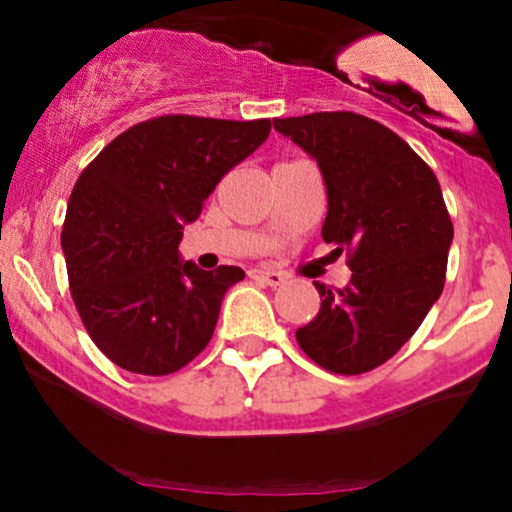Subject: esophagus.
<instances>
[{"label": "esophagus", "mask_w": 512, "mask_h": 512, "mask_svg": "<svg viewBox=\"0 0 512 512\" xmlns=\"http://www.w3.org/2000/svg\"><path fill=\"white\" fill-rule=\"evenodd\" d=\"M250 276L255 281H262L267 286H281L286 281V276L281 272H274V269H252Z\"/></svg>", "instance_id": "1"}]
</instances>
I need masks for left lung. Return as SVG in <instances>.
<instances>
[{
    "mask_svg": "<svg viewBox=\"0 0 512 512\" xmlns=\"http://www.w3.org/2000/svg\"><path fill=\"white\" fill-rule=\"evenodd\" d=\"M315 158L327 190L322 238L349 255L342 291L313 281L320 313L296 339L317 366L358 375L395 356L445 284L452 221L433 170L392 129L356 113L274 120Z\"/></svg>",
    "mask_w": 512,
    "mask_h": 512,
    "instance_id": "obj_1",
    "label": "left lung"
}]
</instances>
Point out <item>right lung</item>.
Listing matches in <instances>:
<instances>
[{
    "label": "right lung",
    "instance_id": "add662e5",
    "mask_svg": "<svg viewBox=\"0 0 512 512\" xmlns=\"http://www.w3.org/2000/svg\"><path fill=\"white\" fill-rule=\"evenodd\" d=\"M269 120L163 115L115 137L76 180L62 228L69 289L110 361L142 375L190 363L214 334L240 267L182 260V228L269 137Z\"/></svg>",
    "mask_w": 512,
    "mask_h": 512
}]
</instances>
